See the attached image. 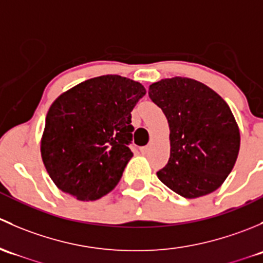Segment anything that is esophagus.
I'll list each match as a JSON object with an SVG mask.
<instances>
[{"instance_id":"obj_1","label":"esophagus","mask_w":263,"mask_h":263,"mask_svg":"<svg viewBox=\"0 0 263 263\" xmlns=\"http://www.w3.org/2000/svg\"><path fill=\"white\" fill-rule=\"evenodd\" d=\"M141 151H142V154H145V155H146V154H148V151H150V146H144V147H141Z\"/></svg>"}]
</instances>
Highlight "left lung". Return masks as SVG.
<instances>
[{
    "instance_id": "left-lung-1",
    "label": "left lung",
    "mask_w": 263,
    "mask_h": 263,
    "mask_svg": "<svg viewBox=\"0 0 263 263\" xmlns=\"http://www.w3.org/2000/svg\"><path fill=\"white\" fill-rule=\"evenodd\" d=\"M148 97L171 129V158L158 178L185 198L216 191L240 147L239 127L227 102L208 85L181 76L151 84Z\"/></svg>"
}]
</instances>
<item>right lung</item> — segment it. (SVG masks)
I'll list each match as a JSON object with an SVG mask.
<instances>
[{
  "label": "right lung",
  "mask_w": 263,
  "mask_h": 263,
  "mask_svg": "<svg viewBox=\"0 0 263 263\" xmlns=\"http://www.w3.org/2000/svg\"><path fill=\"white\" fill-rule=\"evenodd\" d=\"M145 94L140 82L104 75L80 82L52 103L41 154L60 190L95 201L116 187L134 156L131 112Z\"/></svg>",
  "instance_id": "obj_1"
}]
</instances>
